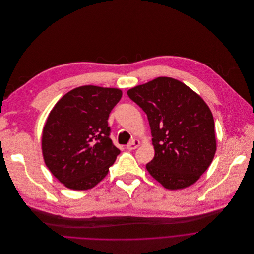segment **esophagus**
<instances>
[{
    "instance_id": "esophagus-1",
    "label": "esophagus",
    "mask_w": 254,
    "mask_h": 254,
    "mask_svg": "<svg viewBox=\"0 0 254 254\" xmlns=\"http://www.w3.org/2000/svg\"><path fill=\"white\" fill-rule=\"evenodd\" d=\"M139 145H140V141H139L138 139H134L131 143L127 144L126 148H127L128 150H135Z\"/></svg>"
}]
</instances>
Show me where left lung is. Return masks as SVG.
Instances as JSON below:
<instances>
[{
    "label": "left lung",
    "mask_w": 254,
    "mask_h": 254,
    "mask_svg": "<svg viewBox=\"0 0 254 254\" xmlns=\"http://www.w3.org/2000/svg\"><path fill=\"white\" fill-rule=\"evenodd\" d=\"M127 95L149 121L155 149L146 164L151 176L171 190L196 182L216 151L214 120L203 99L168 77L136 86Z\"/></svg>",
    "instance_id": "left-lung-1"
}]
</instances>
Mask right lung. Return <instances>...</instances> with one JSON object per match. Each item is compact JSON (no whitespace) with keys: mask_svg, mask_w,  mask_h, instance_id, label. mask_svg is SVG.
Returning a JSON list of instances; mask_svg holds the SVG:
<instances>
[{"mask_svg":"<svg viewBox=\"0 0 254 254\" xmlns=\"http://www.w3.org/2000/svg\"><path fill=\"white\" fill-rule=\"evenodd\" d=\"M122 97L115 88L82 86L64 95L44 126L42 150L49 170L66 187L97 185L120 150L110 139L109 114Z\"/></svg>","mask_w":254,"mask_h":254,"instance_id":"1","label":"right lung"}]
</instances>
